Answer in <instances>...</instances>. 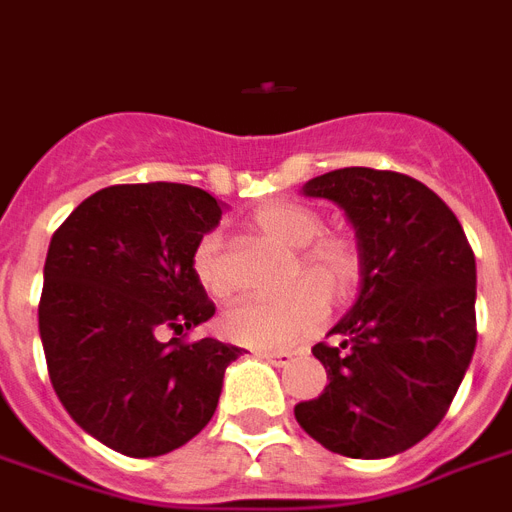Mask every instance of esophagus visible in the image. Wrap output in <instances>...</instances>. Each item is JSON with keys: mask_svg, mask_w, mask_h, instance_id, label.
Instances as JSON below:
<instances>
[{"mask_svg": "<svg viewBox=\"0 0 512 512\" xmlns=\"http://www.w3.org/2000/svg\"><path fill=\"white\" fill-rule=\"evenodd\" d=\"M260 357L276 365V368H286V365L294 363L292 352H284V350H260Z\"/></svg>", "mask_w": 512, "mask_h": 512, "instance_id": "esophagus-1", "label": "esophagus"}]
</instances>
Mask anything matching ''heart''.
I'll return each mask as SVG.
<instances>
[{"label": "heart", "instance_id": "1", "mask_svg": "<svg viewBox=\"0 0 512 512\" xmlns=\"http://www.w3.org/2000/svg\"><path fill=\"white\" fill-rule=\"evenodd\" d=\"M249 226L270 242L286 249H299L292 286L284 297L244 299L223 318V331L234 342L249 347L281 350L310 336L326 318V294L342 299L355 289L363 270L360 249L344 234L321 236L323 218L313 207L292 199H273L249 215ZM191 270L197 284L210 297H226L231 292L226 257L220 236L207 234L199 239L191 255Z\"/></svg>", "mask_w": 512, "mask_h": 512}]
</instances>
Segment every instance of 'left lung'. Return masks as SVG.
I'll list each match as a JSON object with an SVG mask.
<instances>
[{
	"instance_id": "left-lung-1",
	"label": "left lung",
	"mask_w": 512,
	"mask_h": 512,
	"mask_svg": "<svg viewBox=\"0 0 512 512\" xmlns=\"http://www.w3.org/2000/svg\"><path fill=\"white\" fill-rule=\"evenodd\" d=\"M305 197L331 199L355 228L360 289L315 344L328 384L294 407L326 450L378 460L439 426L476 350V257L450 207L421 181L373 168L310 178Z\"/></svg>"
}]
</instances>
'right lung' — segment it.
Masks as SVG:
<instances>
[{"label": "right lung", "mask_w": 512, "mask_h": 512, "mask_svg": "<svg viewBox=\"0 0 512 512\" xmlns=\"http://www.w3.org/2000/svg\"><path fill=\"white\" fill-rule=\"evenodd\" d=\"M223 202L186 184H123L91 194L54 231L39 334L70 418L128 458L178 450L213 418L242 347L181 342L213 302L191 255ZM177 334L162 343L159 331Z\"/></svg>", "instance_id": "1"}]
</instances>
